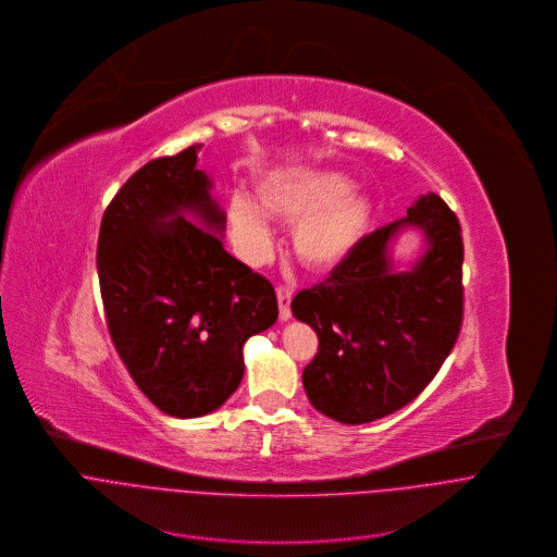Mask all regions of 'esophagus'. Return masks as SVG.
Masks as SVG:
<instances>
[{
	"instance_id": "obj_1",
	"label": "esophagus",
	"mask_w": 557,
	"mask_h": 557,
	"mask_svg": "<svg viewBox=\"0 0 557 557\" xmlns=\"http://www.w3.org/2000/svg\"><path fill=\"white\" fill-rule=\"evenodd\" d=\"M276 298H278V318H281L283 322H287V320L292 318L289 305H292L294 294H292V289H287V287H276Z\"/></svg>"
}]
</instances>
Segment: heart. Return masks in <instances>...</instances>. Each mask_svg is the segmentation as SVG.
Instances as JSON below:
<instances>
[{"label": "heart", "instance_id": "heart-1", "mask_svg": "<svg viewBox=\"0 0 557 557\" xmlns=\"http://www.w3.org/2000/svg\"><path fill=\"white\" fill-rule=\"evenodd\" d=\"M270 216L294 224L292 246L313 272L341 268L364 239L373 206L351 188V180L331 169L294 166L265 173L257 182V201L237 190L226 206V224L239 257L252 265L272 252Z\"/></svg>", "mask_w": 557, "mask_h": 557}]
</instances>
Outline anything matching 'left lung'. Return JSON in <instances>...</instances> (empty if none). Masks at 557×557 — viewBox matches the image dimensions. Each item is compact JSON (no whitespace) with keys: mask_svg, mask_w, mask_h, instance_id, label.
Instances as JSON below:
<instances>
[{"mask_svg":"<svg viewBox=\"0 0 557 557\" xmlns=\"http://www.w3.org/2000/svg\"><path fill=\"white\" fill-rule=\"evenodd\" d=\"M417 227L422 255L394 268L389 246ZM463 239L438 195H421L404 219L371 233L331 274L292 300L318 336L302 371L311 406L341 423H369L410 404L450 356L463 322Z\"/></svg>","mask_w":557,"mask_h":557,"instance_id":"1","label":"left lung"}]
</instances>
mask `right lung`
<instances>
[{"label": "right lung", "mask_w": 557, "mask_h": 557, "mask_svg": "<svg viewBox=\"0 0 557 557\" xmlns=\"http://www.w3.org/2000/svg\"><path fill=\"white\" fill-rule=\"evenodd\" d=\"M197 151L136 171L107 206L96 250L111 343L177 419L224 404L242 384L246 341L278 318L272 283L224 250L226 214Z\"/></svg>", "instance_id": "add662e5"}]
</instances>
